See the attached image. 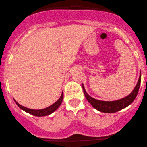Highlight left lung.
<instances>
[{"mask_svg":"<svg viewBox=\"0 0 147 147\" xmlns=\"http://www.w3.org/2000/svg\"><path fill=\"white\" fill-rule=\"evenodd\" d=\"M140 84L141 74L140 76H139V81L137 82V84L136 85L135 88H134V90L132 91V92L129 95L124 97V98L121 99V100H115V101H102V100H96V99L89 96L86 93L83 84H82V88H83L84 93L86 99L92 105L94 108H95L96 110H99L100 112H102V113H113L125 108V107L131 105L134 101L135 98L137 96L138 92H139V87H140Z\"/></svg>","mask_w":147,"mask_h":147,"instance_id":"8db88e82","label":"left lung"}]
</instances>
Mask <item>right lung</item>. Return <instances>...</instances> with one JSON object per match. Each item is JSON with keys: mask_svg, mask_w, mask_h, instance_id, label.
<instances>
[{"mask_svg": "<svg viewBox=\"0 0 147 147\" xmlns=\"http://www.w3.org/2000/svg\"><path fill=\"white\" fill-rule=\"evenodd\" d=\"M63 93L62 92L61 94V96L60 97V98L58 99V101L55 102L54 104L51 105L49 107H46V108L44 109H41V110H34V109H29L27 108V107H25L24 106L21 105L20 104L17 102L16 101H15V102L16 103L18 106L20 107L22 110H23L24 111L26 112V113H29L31 115H33L34 116H38V117H41V116H46V115H48L51 114V113H53L54 111L57 110V109L59 107V106L61 105V103L63 102Z\"/></svg>", "mask_w": 147, "mask_h": 147, "instance_id": "1", "label": "right lung"}]
</instances>
